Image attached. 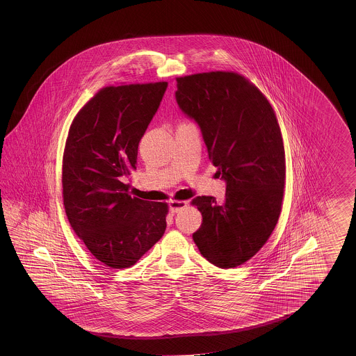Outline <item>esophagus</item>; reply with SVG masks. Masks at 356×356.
<instances>
[{
	"mask_svg": "<svg viewBox=\"0 0 356 356\" xmlns=\"http://www.w3.org/2000/svg\"><path fill=\"white\" fill-rule=\"evenodd\" d=\"M187 206V201H179V200H170L169 201V210L173 213L181 211Z\"/></svg>",
	"mask_w": 356,
	"mask_h": 356,
	"instance_id": "obj_1",
	"label": "esophagus"
}]
</instances>
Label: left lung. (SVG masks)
Instances as JSON below:
<instances>
[{"label": "left lung", "mask_w": 356, "mask_h": 356, "mask_svg": "<svg viewBox=\"0 0 356 356\" xmlns=\"http://www.w3.org/2000/svg\"><path fill=\"white\" fill-rule=\"evenodd\" d=\"M175 98L198 123L209 159L227 181L222 202L192 200L202 213L193 241L220 268L253 257L273 234L285 186V149L273 106L248 79L232 71L177 77Z\"/></svg>", "instance_id": "left-lung-1"}]
</instances>
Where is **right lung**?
Wrapping results in <instances>:
<instances>
[{"label":"right lung","mask_w":356,"mask_h":356,"mask_svg":"<svg viewBox=\"0 0 356 356\" xmlns=\"http://www.w3.org/2000/svg\"><path fill=\"white\" fill-rule=\"evenodd\" d=\"M168 83L106 86L76 114L62 159L68 221L91 254L112 268L135 265L164 234L167 202L131 197L140 140Z\"/></svg>","instance_id":"obj_1"}]
</instances>
